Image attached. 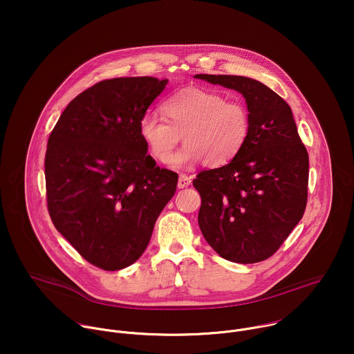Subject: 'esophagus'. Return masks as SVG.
I'll return each mask as SVG.
<instances>
[{"label":"esophagus","instance_id":"34e87169","mask_svg":"<svg viewBox=\"0 0 354 354\" xmlns=\"http://www.w3.org/2000/svg\"><path fill=\"white\" fill-rule=\"evenodd\" d=\"M190 178L187 176V175H185V174H182V175H179V180H178V187L179 189H185V187H187L189 185H190Z\"/></svg>","mask_w":354,"mask_h":354}]
</instances>
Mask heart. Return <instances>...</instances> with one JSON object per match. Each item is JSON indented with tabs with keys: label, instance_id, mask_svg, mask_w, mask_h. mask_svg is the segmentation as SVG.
<instances>
[{
	"label": "heart",
	"instance_id": "b5f03b06",
	"mask_svg": "<svg viewBox=\"0 0 354 354\" xmlns=\"http://www.w3.org/2000/svg\"><path fill=\"white\" fill-rule=\"evenodd\" d=\"M165 116L145 115L138 131L149 153L160 162H169L171 151L183 136L185 145L171 160L182 168L203 160L207 167L232 161L250 131V115L239 100H227L217 91L182 89L161 105Z\"/></svg>",
	"mask_w": 354,
	"mask_h": 354
}]
</instances>
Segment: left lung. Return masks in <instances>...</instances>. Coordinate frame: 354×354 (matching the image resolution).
Here are the masks:
<instances>
[{"label":"left lung","mask_w":354,"mask_h":354,"mask_svg":"<svg viewBox=\"0 0 354 354\" xmlns=\"http://www.w3.org/2000/svg\"><path fill=\"white\" fill-rule=\"evenodd\" d=\"M194 78L239 92L250 115L249 137L227 165L193 180L201 197L198 227L217 254L235 263L270 258L307 206L308 153L291 108L265 84L241 75Z\"/></svg>","instance_id":"left-lung-1"}]
</instances>
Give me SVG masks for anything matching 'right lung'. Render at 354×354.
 Here are the masks:
<instances>
[{"instance_id": "add662e5", "label": "right lung", "mask_w": 354, "mask_h": 354, "mask_svg": "<svg viewBox=\"0 0 354 354\" xmlns=\"http://www.w3.org/2000/svg\"><path fill=\"white\" fill-rule=\"evenodd\" d=\"M168 80L122 77L75 96L47 141L48 214L78 254L120 270L145 250L178 174L147 154L138 124Z\"/></svg>"}]
</instances>
